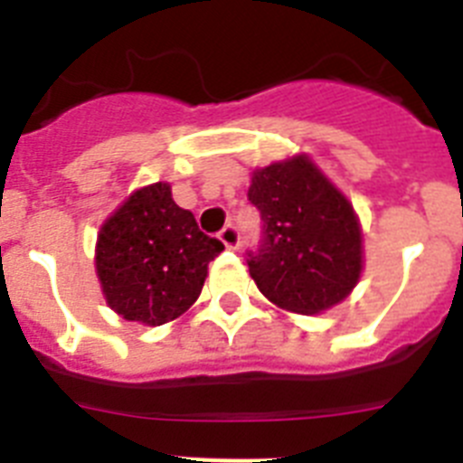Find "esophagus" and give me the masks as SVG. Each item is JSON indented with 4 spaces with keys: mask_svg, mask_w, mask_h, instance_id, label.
<instances>
[{
    "mask_svg": "<svg viewBox=\"0 0 463 463\" xmlns=\"http://www.w3.org/2000/svg\"><path fill=\"white\" fill-rule=\"evenodd\" d=\"M220 241L224 243V248H229V250H234L236 245H239L241 236H239V229L234 227V224H227V227L220 232Z\"/></svg>",
    "mask_w": 463,
    "mask_h": 463,
    "instance_id": "obj_1",
    "label": "esophagus"
}]
</instances>
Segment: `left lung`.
<instances>
[{
    "instance_id": "8db88e82",
    "label": "left lung",
    "mask_w": 463,
    "mask_h": 463,
    "mask_svg": "<svg viewBox=\"0 0 463 463\" xmlns=\"http://www.w3.org/2000/svg\"><path fill=\"white\" fill-rule=\"evenodd\" d=\"M248 199L264 220V241L248 267L271 304L317 315L350 297L364 271L362 224L308 155L252 171Z\"/></svg>"
}]
</instances>
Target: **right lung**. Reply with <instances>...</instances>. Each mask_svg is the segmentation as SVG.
<instances>
[{
    "label": "right lung",
    "mask_w": 463,
    "mask_h": 463,
    "mask_svg": "<svg viewBox=\"0 0 463 463\" xmlns=\"http://www.w3.org/2000/svg\"><path fill=\"white\" fill-rule=\"evenodd\" d=\"M224 245L199 232L169 183L138 187L97 234L94 269L101 294L122 320L159 326L181 317L199 294Z\"/></svg>",
    "instance_id": "right-lung-1"
}]
</instances>
